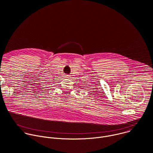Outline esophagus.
<instances>
[{
	"label": "esophagus",
	"mask_w": 153,
	"mask_h": 153,
	"mask_svg": "<svg viewBox=\"0 0 153 153\" xmlns=\"http://www.w3.org/2000/svg\"><path fill=\"white\" fill-rule=\"evenodd\" d=\"M67 78H70V76H67Z\"/></svg>",
	"instance_id": "esophagus-1"
}]
</instances>
